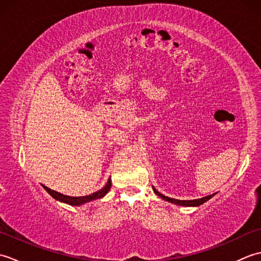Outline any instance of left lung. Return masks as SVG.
<instances>
[{
	"label": "left lung",
	"instance_id": "left-lung-1",
	"mask_svg": "<svg viewBox=\"0 0 261 261\" xmlns=\"http://www.w3.org/2000/svg\"><path fill=\"white\" fill-rule=\"evenodd\" d=\"M152 190H153V192L156 193L160 198H163V199H165V201H167V202H169V203L179 205V206H199V205H202V204H204L205 202H207L210 198H212V197L215 195V194H212V195L205 196V197H202V198L190 199V201H182V199H175V198H170V197H167V196L163 195V194H160L153 186H152Z\"/></svg>",
	"mask_w": 261,
	"mask_h": 261
}]
</instances>
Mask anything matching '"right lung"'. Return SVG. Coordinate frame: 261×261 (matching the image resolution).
I'll list each match as a JSON object with an SVG mask.
<instances>
[{
  "label": "right lung",
  "instance_id": "add662e5",
  "mask_svg": "<svg viewBox=\"0 0 261 261\" xmlns=\"http://www.w3.org/2000/svg\"><path fill=\"white\" fill-rule=\"evenodd\" d=\"M111 185H112V182H111V178H109L107 185H105L101 190L91 194V195H86V196H80V197H74V196H68V195H64L62 193H58L56 191H53L50 188H48L47 186L42 185L43 188L50 194V196H53L55 199H57V201L62 202V203H66V204H69V205H73V206H81V205L88 203V202H92V201H95V199L98 198H102L104 197L107 194L109 193V191L111 190Z\"/></svg>",
  "mask_w": 261,
  "mask_h": 261
}]
</instances>
